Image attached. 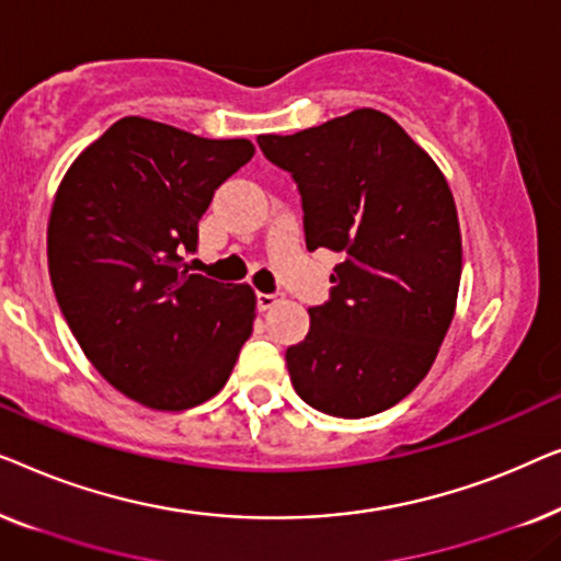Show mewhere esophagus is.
<instances>
[{
  "mask_svg": "<svg viewBox=\"0 0 561 561\" xmlns=\"http://www.w3.org/2000/svg\"><path fill=\"white\" fill-rule=\"evenodd\" d=\"M275 304H278V296H275V294H257V309L260 311L273 309Z\"/></svg>",
  "mask_w": 561,
  "mask_h": 561,
  "instance_id": "34e87169",
  "label": "esophagus"
}]
</instances>
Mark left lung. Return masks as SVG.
<instances>
[{"instance_id":"1","label":"left lung","mask_w":561,"mask_h":561,"mask_svg":"<svg viewBox=\"0 0 561 561\" xmlns=\"http://www.w3.org/2000/svg\"><path fill=\"white\" fill-rule=\"evenodd\" d=\"M257 145L294 175L306 248L344 257L306 340L286 350L290 382L329 416L386 411L426 378L455 317L462 234L447 179L378 110Z\"/></svg>"}]
</instances>
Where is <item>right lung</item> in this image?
<instances>
[{
  "label": "right lung",
  "mask_w": 561,
  "mask_h": 561,
  "mask_svg": "<svg viewBox=\"0 0 561 561\" xmlns=\"http://www.w3.org/2000/svg\"><path fill=\"white\" fill-rule=\"evenodd\" d=\"M255 156L250 140H206L125 117L60 181L48 221L58 306L89 363L156 411L217 396L255 321V290L188 273L214 191Z\"/></svg>",
  "instance_id": "add662e5"
}]
</instances>
